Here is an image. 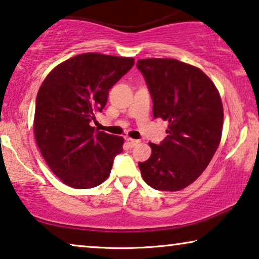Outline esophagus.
Here are the masks:
<instances>
[{
	"mask_svg": "<svg viewBox=\"0 0 259 259\" xmlns=\"http://www.w3.org/2000/svg\"><path fill=\"white\" fill-rule=\"evenodd\" d=\"M126 144L128 145V147H134L137 145V144H139V140H136V139H131V138H127L126 139Z\"/></svg>",
	"mask_w": 259,
	"mask_h": 259,
	"instance_id": "obj_1",
	"label": "esophagus"
}]
</instances>
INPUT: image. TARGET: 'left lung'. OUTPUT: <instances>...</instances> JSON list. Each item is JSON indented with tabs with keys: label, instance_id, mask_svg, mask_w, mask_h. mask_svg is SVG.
<instances>
[{
	"label": "left lung",
	"instance_id": "8db88e82",
	"mask_svg": "<svg viewBox=\"0 0 259 259\" xmlns=\"http://www.w3.org/2000/svg\"><path fill=\"white\" fill-rule=\"evenodd\" d=\"M153 102L154 119L169 121L167 136L138 163L145 182L157 190H182L199 179L213 158L223 133L219 92L202 70L177 59H139Z\"/></svg>",
	"mask_w": 259,
	"mask_h": 259
}]
</instances>
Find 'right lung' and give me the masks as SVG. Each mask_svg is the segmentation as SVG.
Listing matches in <instances>:
<instances>
[{
	"instance_id": "add662e5",
	"label": "right lung",
	"mask_w": 259,
	"mask_h": 259,
	"mask_svg": "<svg viewBox=\"0 0 259 259\" xmlns=\"http://www.w3.org/2000/svg\"><path fill=\"white\" fill-rule=\"evenodd\" d=\"M131 57L82 53L57 65L40 87L34 136L52 172L66 186L88 189L108 179L123 138L95 130L109 89L132 69Z\"/></svg>"
}]
</instances>
